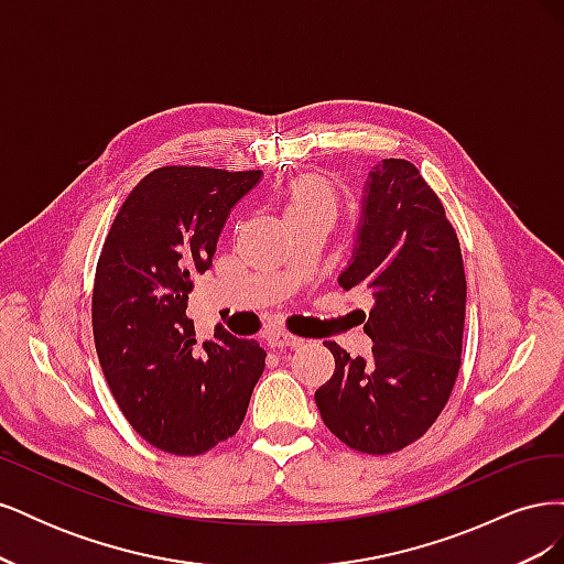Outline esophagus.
Here are the masks:
<instances>
[{
  "mask_svg": "<svg viewBox=\"0 0 564 564\" xmlns=\"http://www.w3.org/2000/svg\"><path fill=\"white\" fill-rule=\"evenodd\" d=\"M265 340H268L270 348H294V346H301V344H303V338H299V336H294V334H289V332H284V329L268 332Z\"/></svg>",
  "mask_w": 564,
  "mask_h": 564,
  "instance_id": "34e87169",
  "label": "esophagus"
}]
</instances>
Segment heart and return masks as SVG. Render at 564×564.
<instances>
[{
    "label": "heart",
    "instance_id": "obj_1",
    "mask_svg": "<svg viewBox=\"0 0 564 564\" xmlns=\"http://www.w3.org/2000/svg\"><path fill=\"white\" fill-rule=\"evenodd\" d=\"M284 209H286L289 220L313 216V214H324V216L334 218L336 193L324 178H315V176L296 178L292 185L286 187Z\"/></svg>",
    "mask_w": 564,
    "mask_h": 564
}]
</instances>
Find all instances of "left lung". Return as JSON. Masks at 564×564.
Listing matches in <instances>:
<instances>
[{
  "mask_svg": "<svg viewBox=\"0 0 564 564\" xmlns=\"http://www.w3.org/2000/svg\"><path fill=\"white\" fill-rule=\"evenodd\" d=\"M338 284L371 294L365 334L373 346L365 360L324 344L336 369L315 392L322 421L350 449L400 452L445 409L466 319L456 230L412 162L390 158L369 172L357 247Z\"/></svg>",
  "mask_w": 564,
  "mask_h": 564,
  "instance_id": "8db88e82",
  "label": "left lung"
}]
</instances>
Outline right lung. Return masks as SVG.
Returning <instances> with one entry per match:
<instances>
[{"mask_svg": "<svg viewBox=\"0 0 564 564\" xmlns=\"http://www.w3.org/2000/svg\"><path fill=\"white\" fill-rule=\"evenodd\" d=\"M261 172L160 166L119 207L96 265L91 324L122 414L152 447L197 456L232 437L265 367L256 340L216 327L195 352L185 315L230 209Z\"/></svg>", "mask_w": 564, "mask_h": 564, "instance_id": "add662e5", "label": "right lung"}]
</instances>
